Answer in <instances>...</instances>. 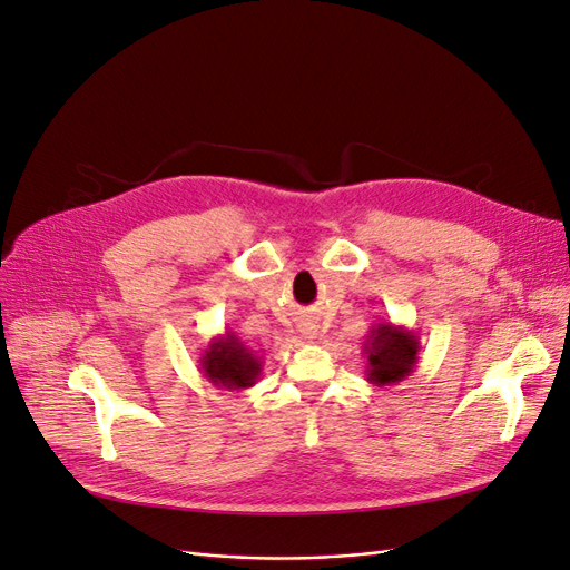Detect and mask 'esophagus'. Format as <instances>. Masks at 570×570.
Returning <instances> with one entry per match:
<instances>
[{
	"label": "esophagus",
	"mask_w": 570,
	"mask_h": 570,
	"mask_svg": "<svg viewBox=\"0 0 570 570\" xmlns=\"http://www.w3.org/2000/svg\"><path fill=\"white\" fill-rule=\"evenodd\" d=\"M299 333H302L306 340H314V337L318 335V327H316V323H312V321H302V323H299Z\"/></svg>",
	"instance_id": "34e87169"
}]
</instances>
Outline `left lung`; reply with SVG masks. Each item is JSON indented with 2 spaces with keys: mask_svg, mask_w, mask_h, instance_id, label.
I'll return each instance as SVG.
<instances>
[{
  "mask_svg": "<svg viewBox=\"0 0 570 570\" xmlns=\"http://www.w3.org/2000/svg\"><path fill=\"white\" fill-rule=\"evenodd\" d=\"M364 354L368 358L366 381L373 387H390L402 383L419 366L421 340L404 325L381 321L368 331Z\"/></svg>",
  "mask_w": 570,
  "mask_h": 570,
  "instance_id": "obj_1",
  "label": "left lung"
}]
</instances>
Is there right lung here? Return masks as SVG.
<instances>
[{"label": "right lung", "instance_id": "add662e5", "mask_svg": "<svg viewBox=\"0 0 570 570\" xmlns=\"http://www.w3.org/2000/svg\"><path fill=\"white\" fill-rule=\"evenodd\" d=\"M202 375L216 387L243 392L252 387L264 371V358L256 356L230 327L216 335L199 354Z\"/></svg>", "mask_w": 570, "mask_h": 570}]
</instances>
